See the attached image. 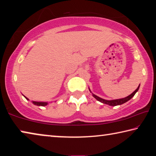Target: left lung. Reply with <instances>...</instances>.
<instances>
[{
  "instance_id": "obj_1",
  "label": "left lung",
  "mask_w": 156,
  "mask_h": 156,
  "mask_svg": "<svg viewBox=\"0 0 156 156\" xmlns=\"http://www.w3.org/2000/svg\"><path fill=\"white\" fill-rule=\"evenodd\" d=\"M140 84L139 85L137 88H136V89L133 93H132V94H130V95H128V96H127L126 98H121V99L114 100H107L102 99V98L98 97V96H97V95H95L94 94H93V96L97 100H98L99 102L103 103V104L109 105H110V106H116V105H120L123 104V103L128 102L129 100H130L131 98L135 95V93L138 91L139 88H140Z\"/></svg>"
}]
</instances>
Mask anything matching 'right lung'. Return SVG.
<instances>
[{
    "instance_id": "right-lung-1",
    "label": "right lung",
    "mask_w": 156,
    "mask_h": 156,
    "mask_svg": "<svg viewBox=\"0 0 156 156\" xmlns=\"http://www.w3.org/2000/svg\"><path fill=\"white\" fill-rule=\"evenodd\" d=\"M25 98L27 100H28L26 97H25ZM33 103L34 105H37V106H45V105H47V102H35V101H33Z\"/></svg>"
}]
</instances>
